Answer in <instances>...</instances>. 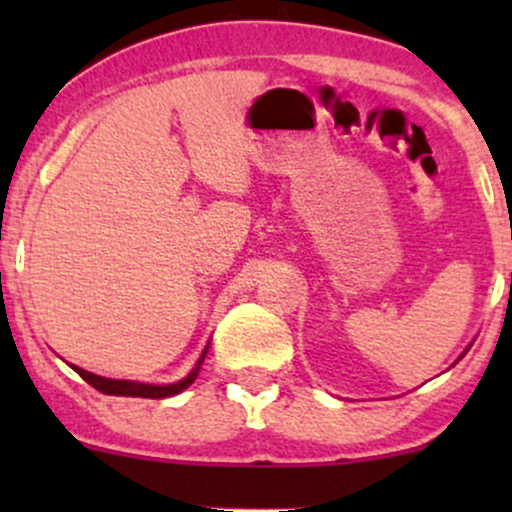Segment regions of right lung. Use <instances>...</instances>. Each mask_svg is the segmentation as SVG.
Instances as JSON below:
<instances>
[{
	"label": "right lung",
	"mask_w": 512,
	"mask_h": 512,
	"mask_svg": "<svg viewBox=\"0 0 512 512\" xmlns=\"http://www.w3.org/2000/svg\"><path fill=\"white\" fill-rule=\"evenodd\" d=\"M207 349H209V346H207ZM207 349H204V354H207ZM204 354H202V358H199L195 370H192V373L187 375L185 380H180V383H173V385H144V383H132V380H110V378H101V375L88 373V370H84V368H76V366H72V368L81 375V378L86 380L88 385L96 387V390L103 392V395L163 399V397L178 395V392L185 390V387H190L192 383H195V378L199 375V366H202V361H204Z\"/></svg>",
	"instance_id": "obj_1"
}]
</instances>
